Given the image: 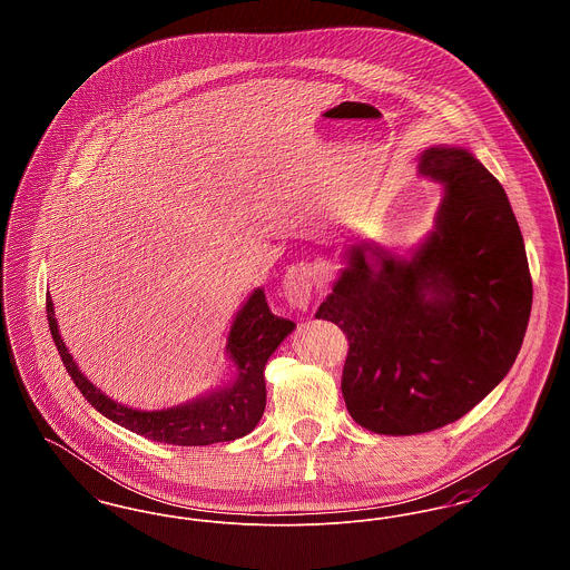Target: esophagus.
Returning <instances> with one entry per match:
<instances>
[{"label":"esophagus","mask_w":570,"mask_h":570,"mask_svg":"<svg viewBox=\"0 0 570 570\" xmlns=\"http://www.w3.org/2000/svg\"><path fill=\"white\" fill-rule=\"evenodd\" d=\"M314 279H316V273H314V267L307 263H298V265L288 267V272L282 279V293L293 309L307 307V303L312 298V291H314Z\"/></svg>","instance_id":"1"}]
</instances>
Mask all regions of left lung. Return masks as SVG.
Masks as SVG:
<instances>
[{
	"label": "left lung",
	"instance_id": "8db88e82",
	"mask_svg": "<svg viewBox=\"0 0 570 570\" xmlns=\"http://www.w3.org/2000/svg\"><path fill=\"white\" fill-rule=\"evenodd\" d=\"M419 177L442 186L434 226L407 254L354 239L316 318L351 344L342 374L354 421L412 435L470 412L515 363L532 279L500 181L463 147L434 145Z\"/></svg>",
	"mask_w": 570,
	"mask_h": 570
}]
</instances>
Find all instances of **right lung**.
I'll return each instance as SVG.
<instances>
[{
  "label": "right lung",
  "instance_id": "obj_1",
  "mask_svg": "<svg viewBox=\"0 0 570 570\" xmlns=\"http://www.w3.org/2000/svg\"><path fill=\"white\" fill-rule=\"evenodd\" d=\"M47 318L57 353L82 397L112 423L149 440L177 446H207L249 434L267 406L265 365L277 346L295 331V323L275 316L258 286L235 314L224 354L233 363V379L190 402L160 410H140L115 402L87 379L68 351L55 318L53 298L47 297Z\"/></svg>",
  "mask_w": 570,
  "mask_h": 570
}]
</instances>
